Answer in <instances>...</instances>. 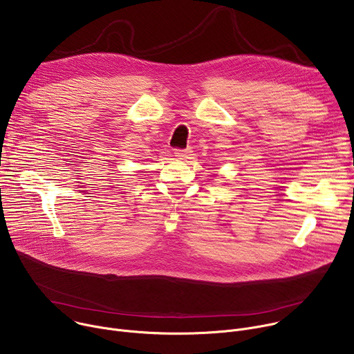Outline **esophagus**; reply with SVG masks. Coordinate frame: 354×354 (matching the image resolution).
I'll return each instance as SVG.
<instances>
[{
	"label": "esophagus",
	"mask_w": 354,
	"mask_h": 354,
	"mask_svg": "<svg viewBox=\"0 0 354 354\" xmlns=\"http://www.w3.org/2000/svg\"><path fill=\"white\" fill-rule=\"evenodd\" d=\"M187 154H189V151H185V149H175V157H176L178 160L187 158Z\"/></svg>",
	"instance_id": "esophagus-1"
}]
</instances>
